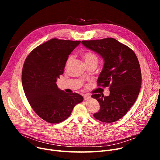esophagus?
Instances as JSON below:
<instances>
[{"label": "esophagus", "instance_id": "34e87169", "mask_svg": "<svg viewBox=\"0 0 160 160\" xmlns=\"http://www.w3.org/2000/svg\"><path fill=\"white\" fill-rule=\"evenodd\" d=\"M90 98H91V95H89V94H86V95L83 96V98H84L85 100H88Z\"/></svg>", "mask_w": 160, "mask_h": 160}]
</instances>
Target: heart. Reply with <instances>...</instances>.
Returning <instances> with one entry per match:
<instances>
[{"label":"heart","mask_w":160,"mask_h":160,"mask_svg":"<svg viewBox=\"0 0 160 160\" xmlns=\"http://www.w3.org/2000/svg\"><path fill=\"white\" fill-rule=\"evenodd\" d=\"M82 57L84 60L86 65H89L91 63H97L98 62V56H97L96 54L94 52H91V51H86L84 52H83L82 54ZM72 60V56H69L67 58V60L66 61V65H68L69 62Z\"/></svg>","instance_id":"heart-1"}]
</instances>
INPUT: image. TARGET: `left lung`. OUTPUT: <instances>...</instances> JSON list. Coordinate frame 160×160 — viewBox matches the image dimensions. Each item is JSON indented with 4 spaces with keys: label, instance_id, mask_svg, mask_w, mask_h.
Here are the masks:
<instances>
[{
    "label": "left lung",
    "instance_id": "8db88e82",
    "mask_svg": "<svg viewBox=\"0 0 160 160\" xmlns=\"http://www.w3.org/2000/svg\"><path fill=\"white\" fill-rule=\"evenodd\" d=\"M82 43L104 59L97 84L110 87L109 96L92 95L100 106L93 116L103 122L118 121L128 112L139 93L141 72L138 59L130 48L114 38L82 41Z\"/></svg>",
    "mask_w": 160,
    "mask_h": 160
}]
</instances>
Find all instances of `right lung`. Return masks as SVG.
Here are the masks:
<instances>
[{"label":"right lung","mask_w":160,"mask_h":160,"mask_svg":"<svg viewBox=\"0 0 160 160\" xmlns=\"http://www.w3.org/2000/svg\"><path fill=\"white\" fill-rule=\"evenodd\" d=\"M80 42L51 39L33 49L24 61L22 84L25 95L33 111L49 123L65 121L83 101L82 95L66 93L56 83L69 55Z\"/></svg>","instance_id":"right-lung-1"}]
</instances>
